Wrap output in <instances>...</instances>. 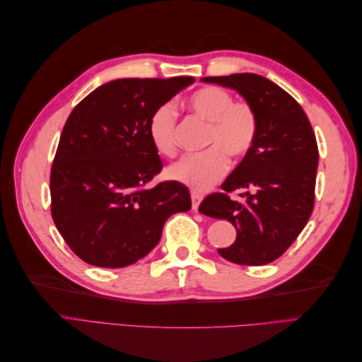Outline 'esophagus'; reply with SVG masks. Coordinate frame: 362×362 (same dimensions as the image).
Masks as SVG:
<instances>
[{
  "label": "esophagus",
  "mask_w": 362,
  "mask_h": 362,
  "mask_svg": "<svg viewBox=\"0 0 362 362\" xmlns=\"http://www.w3.org/2000/svg\"><path fill=\"white\" fill-rule=\"evenodd\" d=\"M201 202H202V196L198 193V192H192V208L194 211H198V208H199V205H201Z\"/></svg>",
  "instance_id": "34e87169"
}]
</instances>
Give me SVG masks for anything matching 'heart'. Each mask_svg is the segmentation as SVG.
<instances>
[{"instance_id":"obj_1","label":"heart","mask_w":362,"mask_h":362,"mask_svg":"<svg viewBox=\"0 0 362 362\" xmlns=\"http://www.w3.org/2000/svg\"><path fill=\"white\" fill-rule=\"evenodd\" d=\"M190 110L208 122L205 145L210 146L201 154L185 156L168 168L172 181L181 182L193 190H206L214 185L229 169V158L242 157L254 144L258 120L246 103H233V96L221 87L206 86L196 90L189 100ZM177 112L172 104H163L151 115L148 136L160 156L172 157L175 145Z\"/></svg>"}]
</instances>
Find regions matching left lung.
Wrapping results in <instances>:
<instances>
[{"instance_id": "1", "label": "left lung", "mask_w": 362, "mask_h": 362, "mask_svg": "<svg viewBox=\"0 0 362 362\" xmlns=\"http://www.w3.org/2000/svg\"><path fill=\"white\" fill-rule=\"evenodd\" d=\"M234 89L254 108L258 129L243 160L223 181L225 192L243 190V202L213 193L199 211L226 218L235 242L218 255L242 266H264L279 258L302 233L313 213L319 148L302 107L278 84L257 74L205 76Z\"/></svg>"}]
</instances>
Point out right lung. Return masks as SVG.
Instances as JSON below:
<instances>
[{"label": "right lung", "instance_id": "right-lung-1", "mask_svg": "<svg viewBox=\"0 0 362 362\" xmlns=\"http://www.w3.org/2000/svg\"><path fill=\"white\" fill-rule=\"evenodd\" d=\"M193 83V76L113 80L69 115L51 169V214L87 264H134L158 245L172 214L192 208L181 182L145 185L163 168L148 136L149 117Z\"/></svg>", "mask_w": 362, "mask_h": 362}]
</instances>
